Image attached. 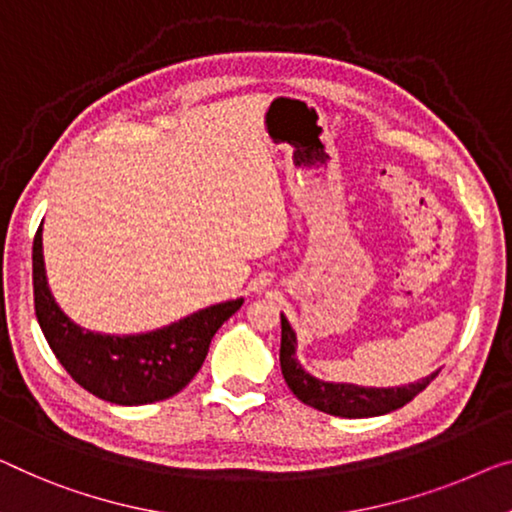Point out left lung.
<instances>
[{"label": "left lung", "instance_id": "obj_1", "mask_svg": "<svg viewBox=\"0 0 512 512\" xmlns=\"http://www.w3.org/2000/svg\"><path fill=\"white\" fill-rule=\"evenodd\" d=\"M282 338H280V368L287 386L301 402L310 404L324 414L340 416V418H368L381 416L388 411H395L411 402L418 393L425 391L427 384L439 375L423 377L421 381L409 386L395 388H372V386H356V384H335V381H324L312 377L310 372L303 370V365L296 358V333L289 326L287 317L280 315Z\"/></svg>", "mask_w": 512, "mask_h": 512}]
</instances>
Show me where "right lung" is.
Returning <instances> with one entry per match:
<instances>
[{
	"label": "right lung",
	"mask_w": 512,
	"mask_h": 512,
	"mask_svg": "<svg viewBox=\"0 0 512 512\" xmlns=\"http://www.w3.org/2000/svg\"><path fill=\"white\" fill-rule=\"evenodd\" d=\"M32 266L36 319L57 361L85 391L124 407L167 400L186 388L202 368L213 335L243 305V299L209 305L147 333H96L64 315L50 292L43 223L34 236Z\"/></svg>",
	"instance_id": "obj_1"
}]
</instances>
